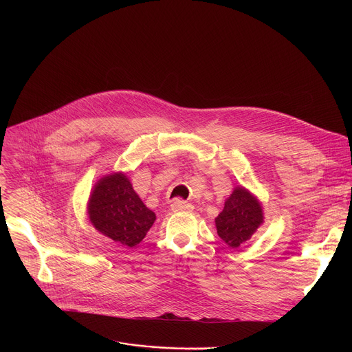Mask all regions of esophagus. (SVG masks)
I'll return each mask as SVG.
<instances>
[{"mask_svg": "<svg viewBox=\"0 0 352 352\" xmlns=\"http://www.w3.org/2000/svg\"><path fill=\"white\" fill-rule=\"evenodd\" d=\"M171 209H173V212H186V213H189V212L193 210V206L184 202V200H181V199H175L174 202L171 204Z\"/></svg>", "mask_w": 352, "mask_h": 352, "instance_id": "obj_1", "label": "esophagus"}]
</instances>
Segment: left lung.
I'll use <instances>...</instances> for the list:
<instances>
[{
    "label": "left lung",
    "instance_id": "8db88e82",
    "mask_svg": "<svg viewBox=\"0 0 352 352\" xmlns=\"http://www.w3.org/2000/svg\"><path fill=\"white\" fill-rule=\"evenodd\" d=\"M214 223L219 236L230 248H239L265 223L263 206L252 192L238 185L226 199L224 209Z\"/></svg>",
    "mask_w": 352,
    "mask_h": 352
}]
</instances>
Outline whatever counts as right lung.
Here are the masks:
<instances>
[{"instance_id":"obj_1","label":"right lung","mask_w":352,"mask_h":352,"mask_svg":"<svg viewBox=\"0 0 352 352\" xmlns=\"http://www.w3.org/2000/svg\"><path fill=\"white\" fill-rule=\"evenodd\" d=\"M86 213L96 231L126 248L140 243L156 221L155 212L142 202L122 171L103 175L94 184Z\"/></svg>"}]
</instances>
